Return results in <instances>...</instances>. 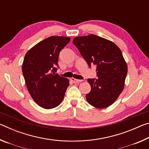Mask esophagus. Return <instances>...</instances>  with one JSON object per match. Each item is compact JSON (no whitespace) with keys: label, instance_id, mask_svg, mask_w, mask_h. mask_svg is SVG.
I'll use <instances>...</instances> for the list:
<instances>
[{"label":"esophagus","instance_id":"34e87169","mask_svg":"<svg viewBox=\"0 0 149 149\" xmlns=\"http://www.w3.org/2000/svg\"><path fill=\"white\" fill-rule=\"evenodd\" d=\"M71 81L73 82L75 84V83H80V82H82L83 80H79V79H75L74 77H72L71 78Z\"/></svg>","mask_w":149,"mask_h":149}]
</instances>
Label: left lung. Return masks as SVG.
<instances>
[{
  "mask_svg": "<svg viewBox=\"0 0 149 149\" xmlns=\"http://www.w3.org/2000/svg\"><path fill=\"white\" fill-rule=\"evenodd\" d=\"M73 42L89 66L97 65V79H88L91 90L86 95L87 102L97 108L112 105L123 91L127 73L120 48L94 34L76 37Z\"/></svg>",
  "mask_w": 149,
  "mask_h": 149,
  "instance_id": "8db88e82",
  "label": "left lung"
}]
</instances>
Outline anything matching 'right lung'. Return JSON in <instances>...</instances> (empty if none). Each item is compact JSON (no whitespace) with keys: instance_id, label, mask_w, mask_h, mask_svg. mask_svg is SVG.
<instances>
[{"instance_id":"1","label":"right lung","mask_w":149,"mask_h":149,"mask_svg":"<svg viewBox=\"0 0 149 149\" xmlns=\"http://www.w3.org/2000/svg\"><path fill=\"white\" fill-rule=\"evenodd\" d=\"M70 37L51 36L30 49L25 55L22 72L34 101L45 109L58 106L69 86V79L56 74L59 53Z\"/></svg>"}]
</instances>
